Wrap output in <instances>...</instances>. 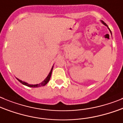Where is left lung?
<instances>
[{"label":"left lung","instance_id":"1","mask_svg":"<svg viewBox=\"0 0 123 123\" xmlns=\"http://www.w3.org/2000/svg\"><path fill=\"white\" fill-rule=\"evenodd\" d=\"M101 23H103V25H105V26H107V28H108V29H109V31H110V32H111V34H112V32H111V30H110V29H109V28L108 27V26H107V25H106V23H105V22H104L103 21V20H101Z\"/></svg>","mask_w":123,"mask_h":123}]
</instances>
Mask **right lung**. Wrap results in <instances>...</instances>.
Here are the masks:
<instances>
[{
  "instance_id": "1",
  "label": "right lung",
  "mask_w": 123,
  "mask_h": 123,
  "mask_svg": "<svg viewBox=\"0 0 123 123\" xmlns=\"http://www.w3.org/2000/svg\"><path fill=\"white\" fill-rule=\"evenodd\" d=\"M53 67H54V66H52V68H51V71H50L48 75L47 76V77H46V78H45V80H43L42 83H39V84H36V85H31V84H29V83H28L25 82V81H22V80H20V79H18V78H17V80H18V81H20V82L22 84H23V85H25V86H28V87H41V86H45V85H46V84L49 82V80H50V78H51V74H52V69H53Z\"/></svg>"
}]
</instances>
